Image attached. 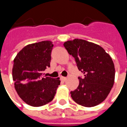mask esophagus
Instances as JSON below:
<instances>
[{"label": "esophagus", "mask_w": 127, "mask_h": 127, "mask_svg": "<svg viewBox=\"0 0 127 127\" xmlns=\"http://www.w3.org/2000/svg\"><path fill=\"white\" fill-rule=\"evenodd\" d=\"M61 81H63V82H65L66 80H67V77H61Z\"/></svg>", "instance_id": "obj_1"}]
</instances>
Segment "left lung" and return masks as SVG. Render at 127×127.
I'll return each instance as SVG.
<instances>
[{
    "instance_id": "8db88e82",
    "label": "left lung",
    "mask_w": 127,
    "mask_h": 127,
    "mask_svg": "<svg viewBox=\"0 0 127 127\" xmlns=\"http://www.w3.org/2000/svg\"><path fill=\"white\" fill-rule=\"evenodd\" d=\"M64 46L75 58L79 71L84 74V77H78L80 84L77 89L71 92L73 100L88 107L101 103L114 83L115 68L112 58L98 45L83 39L67 41Z\"/></svg>"
}]
</instances>
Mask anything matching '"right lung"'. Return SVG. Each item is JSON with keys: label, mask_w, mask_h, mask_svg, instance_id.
I'll use <instances>...</instances> for the list:
<instances>
[{"label": "right lung", "mask_w": 127, "mask_h": 127, "mask_svg": "<svg viewBox=\"0 0 127 127\" xmlns=\"http://www.w3.org/2000/svg\"><path fill=\"white\" fill-rule=\"evenodd\" d=\"M54 45L50 41L29 44L20 50L13 61V80L15 91L29 105L40 107L52 101L60 78L42 77L50 66Z\"/></svg>", "instance_id": "1"}]
</instances>
